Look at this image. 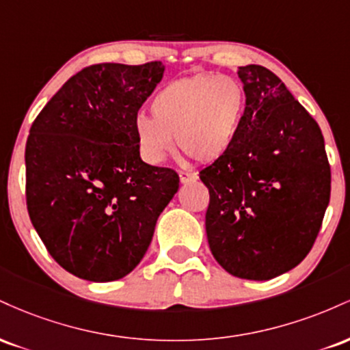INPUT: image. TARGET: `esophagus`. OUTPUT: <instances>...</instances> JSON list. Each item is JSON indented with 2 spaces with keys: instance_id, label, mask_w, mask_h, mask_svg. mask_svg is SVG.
Here are the masks:
<instances>
[{
  "instance_id": "obj_1",
  "label": "esophagus",
  "mask_w": 350,
  "mask_h": 350,
  "mask_svg": "<svg viewBox=\"0 0 350 350\" xmlns=\"http://www.w3.org/2000/svg\"><path fill=\"white\" fill-rule=\"evenodd\" d=\"M179 180L183 184L194 183V180H198V174H196V172H184V171H180L179 172Z\"/></svg>"
}]
</instances>
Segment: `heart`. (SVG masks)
<instances>
[{"instance_id": "1", "label": "heart", "mask_w": 350, "mask_h": 350, "mask_svg": "<svg viewBox=\"0 0 350 350\" xmlns=\"http://www.w3.org/2000/svg\"><path fill=\"white\" fill-rule=\"evenodd\" d=\"M151 116L133 120L139 156L151 166L161 164L172 150L199 163H214L230 151L245 113V92L227 75L200 74L172 80L151 100Z\"/></svg>"}]
</instances>
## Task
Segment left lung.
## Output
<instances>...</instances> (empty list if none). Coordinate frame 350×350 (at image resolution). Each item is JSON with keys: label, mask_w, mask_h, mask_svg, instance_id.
Masks as SVG:
<instances>
[{"label": "left lung", "mask_w": 350, "mask_h": 350, "mask_svg": "<svg viewBox=\"0 0 350 350\" xmlns=\"http://www.w3.org/2000/svg\"><path fill=\"white\" fill-rule=\"evenodd\" d=\"M245 113L230 151L200 171L206 232L224 270L271 280L312 248L331 196L319 124L267 67H240Z\"/></svg>", "instance_id": "1"}]
</instances>
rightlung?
I'll return each instance as SVG.
<instances>
[{
  "label": "right lung",
  "instance_id": "right-lung-1",
  "mask_svg": "<svg viewBox=\"0 0 350 350\" xmlns=\"http://www.w3.org/2000/svg\"><path fill=\"white\" fill-rule=\"evenodd\" d=\"M159 60L97 64L60 87L31 126L26 202L64 270L88 281L133 271L179 189L170 167L139 158L133 120L161 82Z\"/></svg>",
  "mask_w": 350,
  "mask_h": 350
}]
</instances>
